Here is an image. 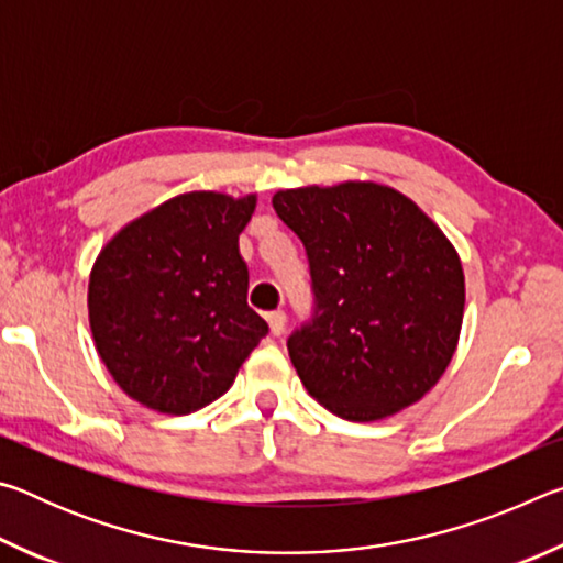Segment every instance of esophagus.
<instances>
[{
	"mask_svg": "<svg viewBox=\"0 0 563 563\" xmlns=\"http://www.w3.org/2000/svg\"><path fill=\"white\" fill-rule=\"evenodd\" d=\"M268 325H271L273 335H283V330H285V312L283 310L268 312Z\"/></svg>",
	"mask_w": 563,
	"mask_h": 563,
	"instance_id": "obj_1",
	"label": "esophagus"
}]
</instances>
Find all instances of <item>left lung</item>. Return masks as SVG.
<instances>
[{"mask_svg": "<svg viewBox=\"0 0 563 563\" xmlns=\"http://www.w3.org/2000/svg\"><path fill=\"white\" fill-rule=\"evenodd\" d=\"M273 208L310 261L316 316L288 340L305 389L350 422L422 399L450 367L464 318L462 261L442 228L373 180L285 188Z\"/></svg>", "mask_w": 563, "mask_h": 563, "instance_id": "left-lung-1", "label": "left lung"}]
</instances>
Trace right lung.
Returning a JSON list of instances; mask_svg holds the SVG:
<instances>
[{
  "label": "right lung",
  "instance_id": "obj_1",
  "mask_svg": "<svg viewBox=\"0 0 563 563\" xmlns=\"http://www.w3.org/2000/svg\"><path fill=\"white\" fill-rule=\"evenodd\" d=\"M258 196L190 190L133 218L89 275L93 345L123 393L164 415L196 412L228 393L268 335L247 308L238 235Z\"/></svg>",
  "mask_w": 563,
  "mask_h": 563
}]
</instances>
